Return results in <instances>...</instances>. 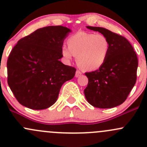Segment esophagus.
<instances>
[{
    "label": "esophagus",
    "mask_w": 147,
    "mask_h": 147,
    "mask_svg": "<svg viewBox=\"0 0 147 147\" xmlns=\"http://www.w3.org/2000/svg\"><path fill=\"white\" fill-rule=\"evenodd\" d=\"M81 75H82V72H81L80 71L77 70L76 72H75V77H76V78H78V77L80 76Z\"/></svg>",
    "instance_id": "obj_1"
}]
</instances>
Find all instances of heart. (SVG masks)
I'll use <instances>...</instances> for the list:
<instances>
[{"label": "heart", "instance_id": "heart-1", "mask_svg": "<svg viewBox=\"0 0 147 147\" xmlns=\"http://www.w3.org/2000/svg\"><path fill=\"white\" fill-rule=\"evenodd\" d=\"M68 47H63L61 53L66 61L76 57L77 64L83 70L98 69L107 61L110 43L105 35L80 31L67 40Z\"/></svg>", "mask_w": 147, "mask_h": 147}]
</instances>
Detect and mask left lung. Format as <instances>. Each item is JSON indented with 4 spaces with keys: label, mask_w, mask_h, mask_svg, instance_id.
<instances>
[{
    "label": "left lung",
    "mask_w": 147,
    "mask_h": 147,
    "mask_svg": "<svg viewBox=\"0 0 147 147\" xmlns=\"http://www.w3.org/2000/svg\"><path fill=\"white\" fill-rule=\"evenodd\" d=\"M87 28L105 35L110 43V50L101 67L85 73L88 84L84 90V96L93 107H115L127 100L137 81V54L124 37L104 28Z\"/></svg>",
    "instance_id": "1"
}]
</instances>
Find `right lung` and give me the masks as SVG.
I'll list each match as a JSON object with an SVG mask.
<instances>
[{
  "label": "right lung",
  "instance_id": "add662e5",
  "mask_svg": "<svg viewBox=\"0 0 147 147\" xmlns=\"http://www.w3.org/2000/svg\"><path fill=\"white\" fill-rule=\"evenodd\" d=\"M71 30L61 26H47L21 38L10 52L8 84L20 105L45 109L57 100L66 81L76 69L60 61L64 40Z\"/></svg>",
  "mask_w": 147,
  "mask_h": 147
}]
</instances>
